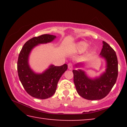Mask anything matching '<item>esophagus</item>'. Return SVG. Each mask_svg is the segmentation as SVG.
<instances>
[{"label":"esophagus","mask_w":127,"mask_h":127,"mask_svg":"<svg viewBox=\"0 0 127 127\" xmlns=\"http://www.w3.org/2000/svg\"><path fill=\"white\" fill-rule=\"evenodd\" d=\"M68 67L69 70H72L73 69V65L72 63H68Z\"/></svg>","instance_id":"34e87169"}]
</instances>
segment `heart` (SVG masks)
<instances>
[{
    "label": "heart",
    "mask_w": 127,
    "mask_h": 127,
    "mask_svg": "<svg viewBox=\"0 0 127 127\" xmlns=\"http://www.w3.org/2000/svg\"><path fill=\"white\" fill-rule=\"evenodd\" d=\"M89 44H88L87 42L83 41L79 42L77 45V49H78V50L79 51H81V52L85 51L88 48H89Z\"/></svg>",
    "instance_id": "heart-1"
}]
</instances>
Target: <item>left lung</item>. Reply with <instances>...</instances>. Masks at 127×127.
Listing matches in <instances>:
<instances>
[{
	"label": "left lung",
	"instance_id": "8db88e82",
	"mask_svg": "<svg viewBox=\"0 0 127 127\" xmlns=\"http://www.w3.org/2000/svg\"><path fill=\"white\" fill-rule=\"evenodd\" d=\"M102 44L100 57L106 62V69L104 73L100 76L92 78L81 69L73 70L77 92L85 99L97 100L104 98L110 92L117 81L118 73L117 55L108 44L104 41ZM82 65V63H78L76 66L78 68Z\"/></svg>",
	"mask_w": 127,
	"mask_h": 127
}]
</instances>
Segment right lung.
<instances>
[{"mask_svg": "<svg viewBox=\"0 0 127 127\" xmlns=\"http://www.w3.org/2000/svg\"><path fill=\"white\" fill-rule=\"evenodd\" d=\"M56 36L45 34L34 37L25 43L19 54L17 70L19 78L30 95L40 99H46L55 94L58 82L68 68L66 64L61 66L51 64L41 73H37L30 67L29 56L32 49L40 44L49 43Z\"/></svg>", "mask_w": 127, "mask_h": 127, "instance_id": "right-lung-1", "label": "right lung"}]
</instances>
